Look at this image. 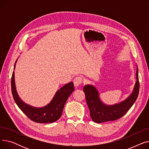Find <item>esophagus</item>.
I'll return each instance as SVG.
<instances>
[{
	"label": "esophagus",
	"instance_id": "34e87169",
	"mask_svg": "<svg viewBox=\"0 0 149 149\" xmlns=\"http://www.w3.org/2000/svg\"><path fill=\"white\" fill-rule=\"evenodd\" d=\"M82 83V78L80 77H77L74 80V84L75 88L78 87Z\"/></svg>",
	"mask_w": 149,
	"mask_h": 149
}]
</instances>
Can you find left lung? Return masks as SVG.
Segmentation results:
<instances>
[{
  "mask_svg": "<svg viewBox=\"0 0 149 149\" xmlns=\"http://www.w3.org/2000/svg\"><path fill=\"white\" fill-rule=\"evenodd\" d=\"M136 79L134 89L129 96L118 103L109 105L105 104L100 97V93L92 84H86L83 88L86 100L88 104L90 115L92 121L97 123L118 120L126 113L137 99L139 83L138 80V68L136 65Z\"/></svg>",
  "mask_w": 149,
  "mask_h": 149,
  "instance_id": "8db88e82",
  "label": "left lung"
}]
</instances>
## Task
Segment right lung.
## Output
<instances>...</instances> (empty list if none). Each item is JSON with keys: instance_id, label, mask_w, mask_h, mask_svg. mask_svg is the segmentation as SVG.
<instances>
[{"instance_id": "obj_1", "label": "right lung", "mask_w": 149, "mask_h": 149, "mask_svg": "<svg viewBox=\"0 0 149 149\" xmlns=\"http://www.w3.org/2000/svg\"><path fill=\"white\" fill-rule=\"evenodd\" d=\"M17 59L15 63V68ZM74 91V83L70 82L58 89L50 102L41 107H36L25 103L18 95L15 83L14 71L11 78V91L15 101L20 110L32 121L38 123H50L58 120L61 116L68 97Z\"/></svg>"}]
</instances>
